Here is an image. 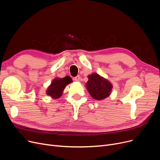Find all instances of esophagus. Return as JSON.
I'll return each mask as SVG.
<instances>
[{
  "instance_id": "esophagus-1",
  "label": "esophagus",
  "mask_w": 160,
  "mask_h": 160,
  "mask_svg": "<svg viewBox=\"0 0 160 160\" xmlns=\"http://www.w3.org/2000/svg\"><path fill=\"white\" fill-rule=\"evenodd\" d=\"M74 80L75 81H76V82H79V81L80 80V76L79 75L76 76V77H74Z\"/></svg>"
}]
</instances>
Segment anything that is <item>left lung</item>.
Here are the masks:
<instances>
[{
    "instance_id": "8db88e82",
    "label": "left lung",
    "mask_w": 160,
    "mask_h": 160,
    "mask_svg": "<svg viewBox=\"0 0 160 160\" xmlns=\"http://www.w3.org/2000/svg\"><path fill=\"white\" fill-rule=\"evenodd\" d=\"M88 78L86 83L87 89L93 99L102 100L109 96L112 86L108 80L96 73L88 76Z\"/></svg>"
}]
</instances>
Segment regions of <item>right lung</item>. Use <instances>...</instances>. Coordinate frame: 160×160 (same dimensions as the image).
Returning a JSON list of instances; mask_svg holds the SVG:
<instances>
[{
    "mask_svg": "<svg viewBox=\"0 0 160 160\" xmlns=\"http://www.w3.org/2000/svg\"><path fill=\"white\" fill-rule=\"evenodd\" d=\"M71 82L72 79L68 76H65L63 78H55L53 80L49 88H48L46 93L54 99L59 98L65 86Z\"/></svg>",
    "mask_w": 160,
    "mask_h": 160,
    "instance_id": "1",
    "label": "right lung"
}]
</instances>
